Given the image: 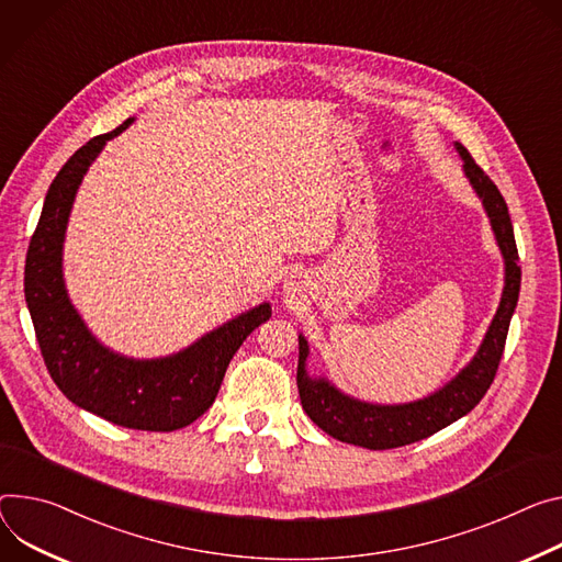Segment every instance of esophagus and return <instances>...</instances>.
Segmentation results:
<instances>
[{
  "mask_svg": "<svg viewBox=\"0 0 562 562\" xmlns=\"http://www.w3.org/2000/svg\"><path fill=\"white\" fill-rule=\"evenodd\" d=\"M295 284H297V282H295V280H293V276H291V278L286 280V289H295Z\"/></svg>",
  "mask_w": 562,
  "mask_h": 562,
  "instance_id": "1",
  "label": "esophagus"
}]
</instances>
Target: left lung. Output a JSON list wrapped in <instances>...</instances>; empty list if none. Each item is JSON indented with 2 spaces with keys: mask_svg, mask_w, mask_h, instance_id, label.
<instances>
[{
  "mask_svg": "<svg viewBox=\"0 0 562 562\" xmlns=\"http://www.w3.org/2000/svg\"><path fill=\"white\" fill-rule=\"evenodd\" d=\"M457 155L464 161V175L480 196L482 206L488 215L495 241L504 258V289L497 304V312L486 329V336L467 368L459 370L454 379L435 390L432 394L407 401V403H370L353 398L340 392L325 376H312L307 372L310 342L302 334L297 336L300 356H297V392L302 411L307 417L325 430L329 437L363 446L370 450L398 448L405 443H415L435 435L437 430L450 426L452 422L469 415L482 401L491 387L506 334L508 323L516 312L520 295V265H518V246L514 237V224L508 217L506 201L499 194L497 186L484 175V170L473 161L469 149L454 140Z\"/></svg>",
  "mask_w": 562,
  "mask_h": 562,
  "instance_id": "obj_1",
  "label": "left lung"
}]
</instances>
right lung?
<instances>
[{"instance_id":"1","label":"right lung","mask_w":562,"mask_h":562,"mask_svg":"<svg viewBox=\"0 0 562 562\" xmlns=\"http://www.w3.org/2000/svg\"><path fill=\"white\" fill-rule=\"evenodd\" d=\"M132 123L85 143L50 183L26 252L24 293L46 370L71 403L123 428L170 432L213 405L235 351L271 318V304L262 302L161 359H132L89 331L65 284L67 224L89 166Z\"/></svg>"}]
</instances>
